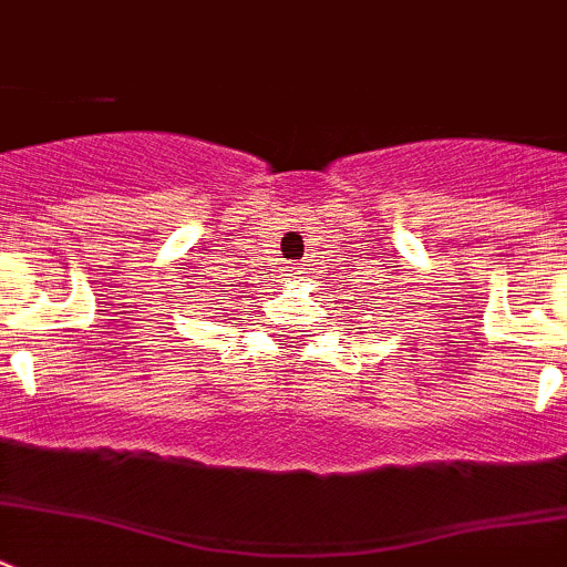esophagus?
Segmentation results:
<instances>
[{
  "label": "esophagus",
  "mask_w": 567,
  "mask_h": 567,
  "mask_svg": "<svg viewBox=\"0 0 567 567\" xmlns=\"http://www.w3.org/2000/svg\"><path fill=\"white\" fill-rule=\"evenodd\" d=\"M305 274H307V271H305V266H296L293 271H290V277H293L296 282H301V279H305Z\"/></svg>",
  "instance_id": "1"
}]
</instances>
